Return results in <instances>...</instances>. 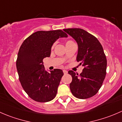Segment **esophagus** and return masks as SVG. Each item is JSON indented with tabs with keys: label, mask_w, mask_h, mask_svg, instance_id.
<instances>
[{
	"label": "esophagus",
	"mask_w": 122,
	"mask_h": 122,
	"mask_svg": "<svg viewBox=\"0 0 122 122\" xmlns=\"http://www.w3.org/2000/svg\"><path fill=\"white\" fill-rule=\"evenodd\" d=\"M63 72H64V74H67L68 71H67L66 70H63Z\"/></svg>",
	"instance_id": "34e87169"
}]
</instances>
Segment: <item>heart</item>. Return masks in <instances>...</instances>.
Here are the masks:
<instances>
[{"label":"heart","mask_w":122,"mask_h":122,"mask_svg":"<svg viewBox=\"0 0 122 122\" xmlns=\"http://www.w3.org/2000/svg\"><path fill=\"white\" fill-rule=\"evenodd\" d=\"M71 42V41H67V42Z\"/></svg>","instance_id":"1"}]
</instances>
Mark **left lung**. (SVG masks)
<instances>
[{"label":"left lung","mask_w":122,"mask_h":122,"mask_svg":"<svg viewBox=\"0 0 122 122\" xmlns=\"http://www.w3.org/2000/svg\"><path fill=\"white\" fill-rule=\"evenodd\" d=\"M63 30L77 42L76 60L84 67L79 76L73 71H68L72 78L70 90L78 99L92 97L102 87L106 74L107 60L103 47L95 36L84 29L69 28Z\"/></svg>","instance_id":"obj_1"}]
</instances>
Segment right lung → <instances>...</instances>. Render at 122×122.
<instances>
[{
  "instance_id": "1",
  "label": "right lung",
  "mask_w": 122,
  "mask_h": 122,
  "mask_svg": "<svg viewBox=\"0 0 122 122\" xmlns=\"http://www.w3.org/2000/svg\"><path fill=\"white\" fill-rule=\"evenodd\" d=\"M62 30L37 31L28 37L19 48L16 60L19 79L25 92L34 100L47 102L53 100L64 75L60 69L48 72L43 59L50 56L54 43L60 38H67Z\"/></svg>"
}]
</instances>
